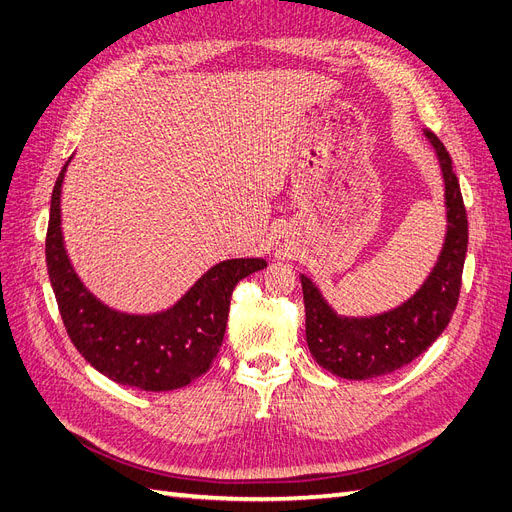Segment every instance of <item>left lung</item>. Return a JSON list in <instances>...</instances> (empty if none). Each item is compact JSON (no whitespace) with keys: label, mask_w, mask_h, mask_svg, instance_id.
Instances as JSON below:
<instances>
[{"label":"left lung","mask_w":512,"mask_h":512,"mask_svg":"<svg viewBox=\"0 0 512 512\" xmlns=\"http://www.w3.org/2000/svg\"><path fill=\"white\" fill-rule=\"evenodd\" d=\"M423 134L436 149L446 205L444 245L423 286L389 312L356 318L339 316L318 286L301 273L309 352L339 378H378L412 363L442 335L457 307L468 252V215L451 156L436 134Z\"/></svg>","instance_id":"1"}]
</instances>
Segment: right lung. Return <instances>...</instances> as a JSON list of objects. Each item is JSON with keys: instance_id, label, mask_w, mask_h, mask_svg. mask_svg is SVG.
Masks as SVG:
<instances>
[{"instance_id": "right-lung-1", "label": "right lung", "mask_w": 512, "mask_h": 512, "mask_svg": "<svg viewBox=\"0 0 512 512\" xmlns=\"http://www.w3.org/2000/svg\"><path fill=\"white\" fill-rule=\"evenodd\" d=\"M70 162V160H68ZM61 168L51 196L46 269L64 327L85 361L117 384L141 391H175L200 378L218 356L230 294L243 277L267 267L265 258H232L211 267L183 297L156 314H126L104 305L76 275L61 232Z\"/></svg>"}]
</instances>
